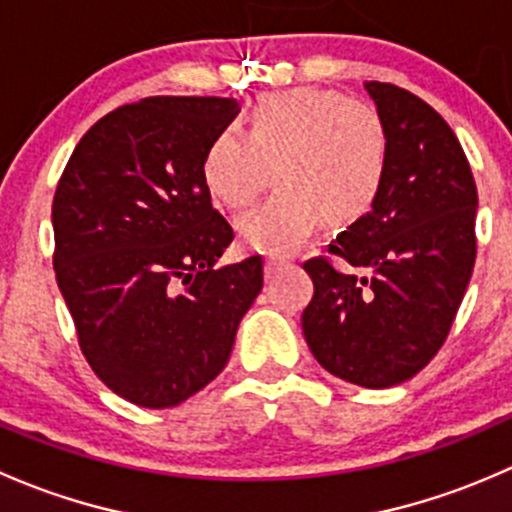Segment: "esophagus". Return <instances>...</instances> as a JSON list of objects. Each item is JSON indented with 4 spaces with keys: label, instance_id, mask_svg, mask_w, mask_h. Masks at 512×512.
Segmentation results:
<instances>
[{
    "label": "esophagus",
    "instance_id": "obj_1",
    "mask_svg": "<svg viewBox=\"0 0 512 512\" xmlns=\"http://www.w3.org/2000/svg\"><path fill=\"white\" fill-rule=\"evenodd\" d=\"M283 263H286V258H276V256H268L266 258V263H263V271H266V278H271L273 273L278 271V268L283 266Z\"/></svg>",
    "mask_w": 512,
    "mask_h": 512
}]
</instances>
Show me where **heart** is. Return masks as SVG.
<instances>
[{"mask_svg": "<svg viewBox=\"0 0 512 512\" xmlns=\"http://www.w3.org/2000/svg\"><path fill=\"white\" fill-rule=\"evenodd\" d=\"M392 165L377 108L330 88L300 86L258 98L241 135L219 130L202 155V182L217 207H249L271 179L276 192L236 224L246 249L288 254L320 219L330 229L362 221L379 202Z\"/></svg>", "mask_w": 512, "mask_h": 512, "instance_id": "obj_1", "label": "heart"}]
</instances>
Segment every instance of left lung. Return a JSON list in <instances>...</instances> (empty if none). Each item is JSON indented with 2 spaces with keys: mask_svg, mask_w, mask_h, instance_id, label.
Here are the masks:
<instances>
[{
  "mask_svg": "<svg viewBox=\"0 0 512 512\" xmlns=\"http://www.w3.org/2000/svg\"><path fill=\"white\" fill-rule=\"evenodd\" d=\"M392 142L379 202L303 263L313 298L303 335L335 377L384 389L424 370L458 313L476 263L478 192L463 147L414 93L367 81ZM365 270L340 272L334 258Z\"/></svg>",
  "mask_w": 512,
  "mask_h": 512,
  "instance_id": "1",
  "label": "left lung"
}]
</instances>
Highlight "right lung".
Wrapping results in <instances>:
<instances>
[{
    "mask_svg": "<svg viewBox=\"0 0 512 512\" xmlns=\"http://www.w3.org/2000/svg\"><path fill=\"white\" fill-rule=\"evenodd\" d=\"M239 100L152 96L98 120L56 184L54 271L100 382L177 407L224 370L263 286L261 256L217 268L234 239L202 155Z\"/></svg>",
    "mask_w": 512,
    "mask_h": 512,
    "instance_id": "add662e5",
    "label": "right lung"
}]
</instances>
